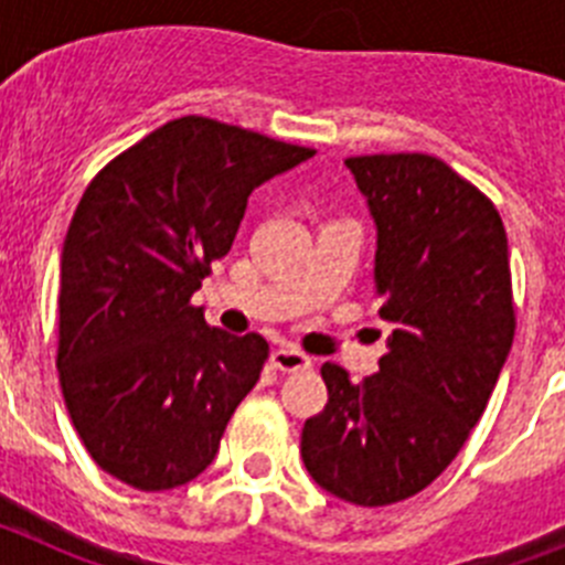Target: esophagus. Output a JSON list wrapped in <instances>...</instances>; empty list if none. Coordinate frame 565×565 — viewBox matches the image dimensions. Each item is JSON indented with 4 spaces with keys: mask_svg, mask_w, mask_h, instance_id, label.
<instances>
[{
    "mask_svg": "<svg viewBox=\"0 0 565 565\" xmlns=\"http://www.w3.org/2000/svg\"><path fill=\"white\" fill-rule=\"evenodd\" d=\"M271 364L282 373H297L311 367V356H306V353L297 351V348H277V351L271 353Z\"/></svg>",
    "mask_w": 565,
    "mask_h": 565,
    "instance_id": "1",
    "label": "esophagus"
}]
</instances>
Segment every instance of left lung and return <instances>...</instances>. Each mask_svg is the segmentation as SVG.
I'll return each instance as SVG.
<instances>
[{
	"label": "left lung",
	"mask_w": 565,
	"mask_h": 565,
	"mask_svg": "<svg viewBox=\"0 0 565 565\" xmlns=\"http://www.w3.org/2000/svg\"><path fill=\"white\" fill-rule=\"evenodd\" d=\"M344 167L376 223L379 317L393 333L359 384L322 364L328 404L302 427V461L331 495L387 507L430 487L487 411L515 339L512 271L495 203L444 161Z\"/></svg>",
	"instance_id": "left-lung-1"
}]
</instances>
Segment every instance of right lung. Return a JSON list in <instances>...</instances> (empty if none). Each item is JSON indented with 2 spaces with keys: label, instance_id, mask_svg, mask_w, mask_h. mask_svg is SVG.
I'll use <instances>...</instances> for the list:
<instances>
[{
  "label": "right lung",
  "instance_id": "1",
  "mask_svg": "<svg viewBox=\"0 0 565 565\" xmlns=\"http://www.w3.org/2000/svg\"><path fill=\"white\" fill-rule=\"evenodd\" d=\"M313 149L183 115L124 149L70 221L58 382L93 461L141 492L198 478L268 359L212 328L192 294L226 257L248 194Z\"/></svg>",
  "mask_w": 565,
  "mask_h": 565
}]
</instances>
